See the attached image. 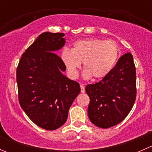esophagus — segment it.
<instances>
[{
  "label": "esophagus",
  "mask_w": 152,
  "mask_h": 152,
  "mask_svg": "<svg viewBox=\"0 0 152 152\" xmlns=\"http://www.w3.org/2000/svg\"><path fill=\"white\" fill-rule=\"evenodd\" d=\"M80 88H81V93H84L85 92V87H84L83 85H80Z\"/></svg>",
  "instance_id": "1"
}]
</instances>
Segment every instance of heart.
I'll list each match as a JSON object with an SVG mask.
<instances>
[{
  "label": "heart",
  "mask_w": 152,
  "mask_h": 152,
  "mask_svg": "<svg viewBox=\"0 0 152 152\" xmlns=\"http://www.w3.org/2000/svg\"><path fill=\"white\" fill-rule=\"evenodd\" d=\"M119 53L120 49L115 41L91 38L76 41L72 49L64 48L60 57L71 79L77 77L79 69L83 62L85 68L84 78L89 79L93 76L100 79L111 72Z\"/></svg>",
  "instance_id": "heart-1"
}]
</instances>
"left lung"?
<instances>
[{"instance_id": "1", "label": "left lung", "mask_w": 152, "mask_h": 152, "mask_svg": "<svg viewBox=\"0 0 152 152\" xmlns=\"http://www.w3.org/2000/svg\"><path fill=\"white\" fill-rule=\"evenodd\" d=\"M90 97L88 117L96 126L107 129L122 121L136 99V70L130 53L123 55L102 81L86 86Z\"/></svg>"}]
</instances>
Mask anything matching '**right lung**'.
I'll list each match as a JSON object with an SVG mask.
<instances>
[{
  "label": "right lung",
  "mask_w": 152,
  "mask_h": 152,
  "mask_svg": "<svg viewBox=\"0 0 152 152\" xmlns=\"http://www.w3.org/2000/svg\"><path fill=\"white\" fill-rule=\"evenodd\" d=\"M63 33L41 34L26 50L17 68L18 98L38 126L54 130L66 122L80 86L63 74L66 67L56 54L65 44Z\"/></svg>",
  "instance_id": "1"
}]
</instances>
